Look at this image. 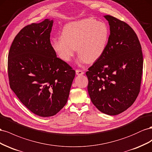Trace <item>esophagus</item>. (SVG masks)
Returning a JSON list of instances; mask_svg holds the SVG:
<instances>
[{
  "label": "esophagus",
  "mask_w": 152,
  "mask_h": 152,
  "mask_svg": "<svg viewBox=\"0 0 152 152\" xmlns=\"http://www.w3.org/2000/svg\"><path fill=\"white\" fill-rule=\"evenodd\" d=\"M85 72L83 71H82L81 70H80V69H76V75H83Z\"/></svg>",
  "instance_id": "esophagus-1"
}]
</instances>
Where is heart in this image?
<instances>
[{"instance_id":"obj_1","label":"heart","mask_w":152,"mask_h":152,"mask_svg":"<svg viewBox=\"0 0 152 152\" xmlns=\"http://www.w3.org/2000/svg\"><path fill=\"white\" fill-rule=\"evenodd\" d=\"M109 37L110 30L106 23L92 18H83L65 25L61 37L53 39L51 45L64 62H70L77 50L79 62L90 64L104 53Z\"/></svg>"}]
</instances>
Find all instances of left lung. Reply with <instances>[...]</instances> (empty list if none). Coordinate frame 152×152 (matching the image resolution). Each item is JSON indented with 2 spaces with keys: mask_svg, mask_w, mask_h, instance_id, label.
<instances>
[{
  "mask_svg": "<svg viewBox=\"0 0 152 152\" xmlns=\"http://www.w3.org/2000/svg\"><path fill=\"white\" fill-rule=\"evenodd\" d=\"M104 17L110 35L104 53L86 72L88 92L99 111L116 115L131 106L140 93L143 57L134 30L113 16Z\"/></svg>",
  "mask_w": 152,
  "mask_h": 152,
  "instance_id": "left-lung-1",
  "label": "left lung"
}]
</instances>
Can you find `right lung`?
Returning <instances> with one entry per match:
<instances>
[{
    "label": "right lung",
    "mask_w": 152,
    "mask_h": 152,
    "mask_svg": "<svg viewBox=\"0 0 152 152\" xmlns=\"http://www.w3.org/2000/svg\"><path fill=\"white\" fill-rule=\"evenodd\" d=\"M53 20L45 19L21 29L8 55L11 90L39 116L56 115L67 103L75 71L57 57L50 42Z\"/></svg>",
    "instance_id": "1"
}]
</instances>
